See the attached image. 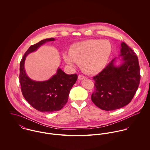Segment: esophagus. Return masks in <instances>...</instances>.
I'll return each mask as SVG.
<instances>
[{
    "instance_id": "1",
    "label": "esophagus",
    "mask_w": 150,
    "mask_h": 150,
    "mask_svg": "<svg viewBox=\"0 0 150 150\" xmlns=\"http://www.w3.org/2000/svg\"><path fill=\"white\" fill-rule=\"evenodd\" d=\"M78 79H79V80H83V79H86V77L84 76H83V75H79V76H78Z\"/></svg>"
}]
</instances>
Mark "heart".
<instances>
[{
  "mask_svg": "<svg viewBox=\"0 0 150 150\" xmlns=\"http://www.w3.org/2000/svg\"><path fill=\"white\" fill-rule=\"evenodd\" d=\"M111 52L112 45L109 41L91 39L73 44L69 52L63 54V58L70 66L81 64L84 71L94 74L105 68Z\"/></svg>",
  "mask_w": 150,
  "mask_h": 150,
  "instance_id": "b5f03b06",
  "label": "heart"
}]
</instances>
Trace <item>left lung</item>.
<instances>
[{
  "label": "left lung",
  "instance_id": "8db88e82",
  "mask_svg": "<svg viewBox=\"0 0 150 150\" xmlns=\"http://www.w3.org/2000/svg\"><path fill=\"white\" fill-rule=\"evenodd\" d=\"M121 45L120 56L123 57L122 64L116 66L114 59L93 78L95 90L91 99L97 107L103 110H114L128 105L140 83L138 58L124 42Z\"/></svg>",
  "mask_w": 150,
  "mask_h": 150
}]
</instances>
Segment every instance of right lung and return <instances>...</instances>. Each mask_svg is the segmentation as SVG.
I'll return each mask as SVG.
<instances>
[{
    "label": "right lung",
    "mask_w": 150,
    "mask_h": 150,
    "mask_svg": "<svg viewBox=\"0 0 150 150\" xmlns=\"http://www.w3.org/2000/svg\"><path fill=\"white\" fill-rule=\"evenodd\" d=\"M55 39H44L32 45L25 53L20 62V83L22 93L26 101L37 110L44 112L59 111L67 102L70 91L77 80V75L67 74L60 68L57 74L44 81L31 80L26 74L24 64L26 56L36 51L43 44Z\"/></svg>",
    "instance_id": "obj_1"
}]
</instances>
